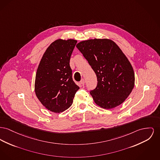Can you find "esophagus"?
<instances>
[{
    "label": "esophagus",
    "instance_id": "esophagus-1",
    "mask_svg": "<svg viewBox=\"0 0 160 160\" xmlns=\"http://www.w3.org/2000/svg\"><path fill=\"white\" fill-rule=\"evenodd\" d=\"M85 80L83 78V79H82V80H81V82H80V83L82 84V85H83V86H84L85 85Z\"/></svg>",
    "mask_w": 160,
    "mask_h": 160
}]
</instances>
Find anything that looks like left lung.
Listing matches in <instances>:
<instances>
[{
    "label": "left lung",
    "instance_id": "left-lung-1",
    "mask_svg": "<svg viewBox=\"0 0 160 160\" xmlns=\"http://www.w3.org/2000/svg\"><path fill=\"white\" fill-rule=\"evenodd\" d=\"M76 47L97 75V87L90 91L95 104L109 109L122 103L134 87L135 74L121 49L108 38L84 40Z\"/></svg>",
    "mask_w": 160,
    "mask_h": 160
}]
</instances>
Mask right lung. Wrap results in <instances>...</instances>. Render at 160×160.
Listing matches in <instances>:
<instances>
[{
    "label": "right lung",
    "mask_w": 160,
    "mask_h": 160,
    "mask_svg": "<svg viewBox=\"0 0 160 160\" xmlns=\"http://www.w3.org/2000/svg\"><path fill=\"white\" fill-rule=\"evenodd\" d=\"M77 41L58 39L47 49L38 66L35 92L49 111L62 112L72 104L79 87L72 78L69 61Z\"/></svg>",
    "instance_id": "obj_1"
}]
</instances>
